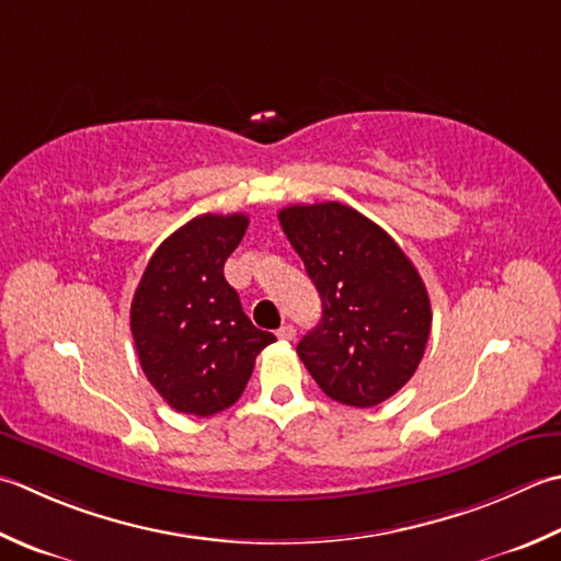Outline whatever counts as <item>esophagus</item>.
Wrapping results in <instances>:
<instances>
[{"label": "esophagus", "instance_id": "obj_1", "mask_svg": "<svg viewBox=\"0 0 561 561\" xmlns=\"http://www.w3.org/2000/svg\"><path fill=\"white\" fill-rule=\"evenodd\" d=\"M277 337H279V340H294V337H296V328L289 325V323L282 325L279 331H277Z\"/></svg>", "mask_w": 561, "mask_h": 561}]
</instances>
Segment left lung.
<instances>
[{
	"mask_svg": "<svg viewBox=\"0 0 561 561\" xmlns=\"http://www.w3.org/2000/svg\"><path fill=\"white\" fill-rule=\"evenodd\" d=\"M282 230L321 294L323 316L296 345L325 397L371 409L419 369L431 335V299L387 230L337 202L294 204Z\"/></svg>",
	"mask_w": 561,
	"mask_h": 561,
	"instance_id": "8db88e82",
	"label": "left lung"
}]
</instances>
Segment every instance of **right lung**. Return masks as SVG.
Masks as SVG:
<instances>
[{"mask_svg":"<svg viewBox=\"0 0 561 561\" xmlns=\"http://www.w3.org/2000/svg\"><path fill=\"white\" fill-rule=\"evenodd\" d=\"M245 214H204L162 240L130 301V333L148 381L174 411L214 415L233 405L274 343L243 313L224 265Z\"/></svg>","mask_w":561,"mask_h":561,"instance_id":"add662e5","label":"right lung"}]
</instances>
